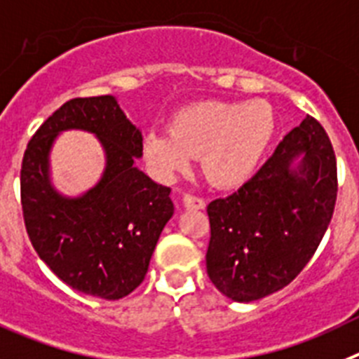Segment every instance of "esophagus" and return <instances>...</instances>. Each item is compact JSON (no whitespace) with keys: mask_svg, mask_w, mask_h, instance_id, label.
<instances>
[{"mask_svg":"<svg viewBox=\"0 0 359 359\" xmlns=\"http://www.w3.org/2000/svg\"><path fill=\"white\" fill-rule=\"evenodd\" d=\"M184 205L187 209H203L205 208V200L198 195H193V193H186L184 195Z\"/></svg>","mask_w":359,"mask_h":359,"instance_id":"1","label":"esophagus"}]
</instances>
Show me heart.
Instances as JSON below:
<instances>
[{"label":"heart","mask_w":359,"mask_h":359,"mask_svg":"<svg viewBox=\"0 0 359 359\" xmlns=\"http://www.w3.org/2000/svg\"><path fill=\"white\" fill-rule=\"evenodd\" d=\"M277 134V116L263 100L189 103L173 114L170 130H150L143 151L159 175L170 177L202 157L203 172L222 187L247 182Z\"/></svg>","instance_id":"1"}]
</instances>
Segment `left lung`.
<instances>
[{"instance_id": "8db88e82", "label": "left lung", "mask_w": 359, "mask_h": 359, "mask_svg": "<svg viewBox=\"0 0 359 359\" xmlns=\"http://www.w3.org/2000/svg\"><path fill=\"white\" fill-rule=\"evenodd\" d=\"M297 156L299 166L292 167ZM337 193L334 150L324 127L308 116L256 175L208 205L209 279L236 302L284 288L320 245Z\"/></svg>"}]
</instances>
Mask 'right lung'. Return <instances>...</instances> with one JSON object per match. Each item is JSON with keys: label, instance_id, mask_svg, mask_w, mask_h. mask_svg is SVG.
<instances>
[{"label": "right lung", "instance_id": "1", "mask_svg": "<svg viewBox=\"0 0 359 359\" xmlns=\"http://www.w3.org/2000/svg\"><path fill=\"white\" fill-rule=\"evenodd\" d=\"M82 128L108 154L102 180L80 199H64L47 180L54 135ZM141 132L112 96L73 98L37 128L21 164V208L28 238L51 272L76 292L118 300L134 292L173 215L170 187L135 168Z\"/></svg>", "mask_w": 359, "mask_h": 359}]
</instances>
